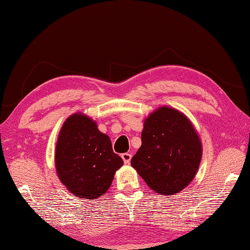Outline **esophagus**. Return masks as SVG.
Here are the masks:
<instances>
[{
  "label": "esophagus",
  "instance_id": "obj_1",
  "mask_svg": "<svg viewBox=\"0 0 250 250\" xmlns=\"http://www.w3.org/2000/svg\"><path fill=\"white\" fill-rule=\"evenodd\" d=\"M121 158H122V160H124V162H125V164H129L130 161H131L132 156L130 155V153H122Z\"/></svg>",
  "mask_w": 250,
  "mask_h": 250
}]
</instances>
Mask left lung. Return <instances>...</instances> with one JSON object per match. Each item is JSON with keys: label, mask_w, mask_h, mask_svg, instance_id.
I'll use <instances>...</instances> for the list:
<instances>
[{"label": "left lung", "mask_w": 250, "mask_h": 250, "mask_svg": "<svg viewBox=\"0 0 250 250\" xmlns=\"http://www.w3.org/2000/svg\"><path fill=\"white\" fill-rule=\"evenodd\" d=\"M202 151L201 139L188 117L160 106L144 121L142 145L131 166L155 192L173 195L193 180Z\"/></svg>", "instance_id": "1"}]
</instances>
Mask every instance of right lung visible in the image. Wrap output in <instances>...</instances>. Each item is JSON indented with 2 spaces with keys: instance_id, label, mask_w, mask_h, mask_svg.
Masks as SVG:
<instances>
[{
  "instance_id": "add662e5",
  "label": "right lung",
  "mask_w": 250,
  "mask_h": 250,
  "mask_svg": "<svg viewBox=\"0 0 250 250\" xmlns=\"http://www.w3.org/2000/svg\"><path fill=\"white\" fill-rule=\"evenodd\" d=\"M56 171L60 182L79 199L95 200L113 183L124 166L113 151L108 135L97 122L83 113L71 115L58 135L55 150Z\"/></svg>"
}]
</instances>
